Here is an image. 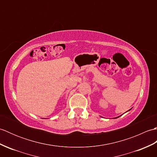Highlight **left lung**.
<instances>
[{"label": "left lung", "mask_w": 157, "mask_h": 157, "mask_svg": "<svg viewBox=\"0 0 157 157\" xmlns=\"http://www.w3.org/2000/svg\"><path fill=\"white\" fill-rule=\"evenodd\" d=\"M120 117V116H119ZM115 117V118H118V117Z\"/></svg>", "instance_id": "8db88e82"}]
</instances>
